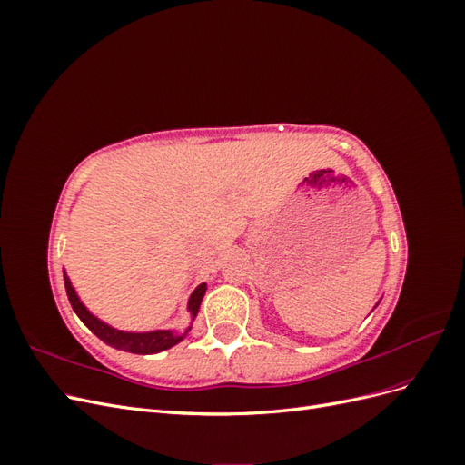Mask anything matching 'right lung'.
I'll return each mask as SVG.
<instances>
[{
  "label": "right lung",
  "mask_w": 465,
  "mask_h": 465,
  "mask_svg": "<svg viewBox=\"0 0 465 465\" xmlns=\"http://www.w3.org/2000/svg\"><path fill=\"white\" fill-rule=\"evenodd\" d=\"M64 283H65V292L67 299L72 302V308L75 311V314L79 316V320L85 323V326L98 337L103 340L106 345L120 349V351H128V353H137V355H151V353H159V351L171 349L173 345H176L178 341L184 340V335L190 331V328L182 333V335H174L173 331L168 330H159V331H147V333H134V331H120L116 328L108 326V323L101 322L96 316H93L85 304H83L77 297V292L72 285V281L64 273ZM207 285L202 283L198 289L192 292V297L188 301V311L192 312V318H195L200 311V304L203 301Z\"/></svg>",
  "instance_id": "obj_1"
}]
</instances>
